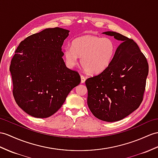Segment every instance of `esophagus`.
Segmentation results:
<instances>
[{
    "label": "esophagus",
    "mask_w": 158,
    "mask_h": 158,
    "mask_svg": "<svg viewBox=\"0 0 158 158\" xmlns=\"http://www.w3.org/2000/svg\"><path fill=\"white\" fill-rule=\"evenodd\" d=\"M80 77H81V82L84 83V82H85V80H86L85 77H84L83 75H81V76H80Z\"/></svg>",
    "instance_id": "obj_1"
}]
</instances>
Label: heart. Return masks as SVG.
<instances>
[{
	"mask_svg": "<svg viewBox=\"0 0 158 158\" xmlns=\"http://www.w3.org/2000/svg\"><path fill=\"white\" fill-rule=\"evenodd\" d=\"M115 53V44L109 37L84 35L72 42V48L64 49V57L70 67L80 57V64L87 72L97 74L109 66Z\"/></svg>",
	"mask_w": 158,
	"mask_h": 158,
	"instance_id": "b5f03b06",
	"label": "heart"
}]
</instances>
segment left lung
Here are the masks:
<instances>
[{
    "label": "left lung",
    "instance_id": "1",
    "mask_svg": "<svg viewBox=\"0 0 158 158\" xmlns=\"http://www.w3.org/2000/svg\"><path fill=\"white\" fill-rule=\"evenodd\" d=\"M104 34L121 41L109 66L86 80L88 106L94 116L106 122L120 121L143 101L149 66L133 40L113 31Z\"/></svg>",
    "mask_w": 158,
    "mask_h": 158
}]
</instances>
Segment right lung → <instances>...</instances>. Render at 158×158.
Segmentation results:
<instances>
[{
	"instance_id": "right-lung-1",
	"label": "right lung",
	"mask_w": 158,
	"mask_h": 158,
	"mask_svg": "<svg viewBox=\"0 0 158 158\" xmlns=\"http://www.w3.org/2000/svg\"><path fill=\"white\" fill-rule=\"evenodd\" d=\"M69 32L45 29L25 38L15 50L10 66L13 97L31 116H52L81 82L78 72L68 68L62 58L61 46Z\"/></svg>"
}]
</instances>
